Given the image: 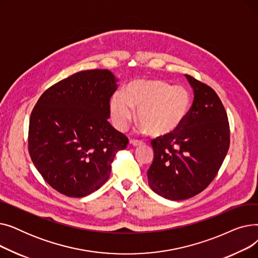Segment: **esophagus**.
Instances as JSON below:
<instances>
[{
    "label": "esophagus",
    "instance_id": "obj_1",
    "mask_svg": "<svg viewBox=\"0 0 258 258\" xmlns=\"http://www.w3.org/2000/svg\"><path fill=\"white\" fill-rule=\"evenodd\" d=\"M130 143H131L133 146H135V147H137V146H142V145L144 144L143 142L138 141V140H131V141H130Z\"/></svg>",
    "mask_w": 258,
    "mask_h": 258
}]
</instances>
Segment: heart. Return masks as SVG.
<instances>
[{"mask_svg":"<svg viewBox=\"0 0 258 258\" xmlns=\"http://www.w3.org/2000/svg\"><path fill=\"white\" fill-rule=\"evenodd\" d=\"M192 106L191 94L163 79H137L124 94L116 92L110 102L111 118L118 131H124L137 110L136 118L143 132L155 137H166L184 124Z\"/></svg>","mask_w":258,"mask_h":258,"instance_id":"b5f03b06","label":"heart"}]
</instances>
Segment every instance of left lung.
<instances>
[{
  "label": "left lung",
  "mask_w": 258,
  "mask_h": 258,
  "mask_svg": "<svg viewBox=\"0 0 258 258\" xmlns=\"http://www.w3.org/2000/svg\"><path fill=\"white\" fill-rule=\"evenodd\" d=\"M194 90L190 114L177 132L152 141L154 161L148 185L171 201L192 198L212 182L230 145L225 107L209 86L185 75Z\"/></svg>",
  "instance_id": "8db88e82"
}]
</instances>
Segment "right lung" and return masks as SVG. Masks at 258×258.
I'll return each instance as SVG.
<instances>
[{
    "label": "right lung",
    "mask_w": 258,
    "mask_h": 258,
    "mask_svg": "<svg viewBox=\"0 0 258 258\" xmlns=\"http://www.w3.org/2000/svg\"><path fill=\"white\" fill-rule=\"evenodd\" d=\"M117 81L108 70L80 71L45 91L31 113V160L45 181L67 197L99 189L116 153L128 144L107 121Z\"/></svg>",
    "instance_id": "add662e5"
}]
</instances>
